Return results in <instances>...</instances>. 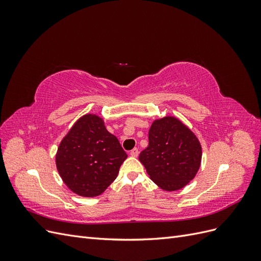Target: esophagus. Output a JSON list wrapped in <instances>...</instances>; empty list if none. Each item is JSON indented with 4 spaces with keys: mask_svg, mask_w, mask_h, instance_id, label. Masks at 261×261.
I'll list each match as a JSON object with an SVG mask.
<instances>
[{
    "mask_svg": "<svg viewBox=\"0 0 261 261\" xmlns=\"http://www.w3.org/2000/svg\"><path fill=\"white\" fill-rule=\"evenodd\" d=\"M130 155L132 156H138V154H139V151H138V149L137 148H134V149H132L130 150Z\"/></svg>",
    "mask_w": 261,
    "mask_h": 261,
    "instance_id": "esophagus-1",
    "label": "esophagus"
}]
</instances>
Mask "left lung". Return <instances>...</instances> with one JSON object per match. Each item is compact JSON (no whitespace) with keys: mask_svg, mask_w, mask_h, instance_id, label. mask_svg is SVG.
<instances>
[{"mask_svg":"<svg viewBox=\"0 0 261 261\" xmlns=\"http://www.w3.org/2000/svg\"><path fill=\"white\" fill-rule=\"evenodd\" d=\"M139 161L164 191H177L191 181L201 161V146L194 133L177 118L155 120L149 129V145Z\"/></svg>","mask_w":261,"mask_h":261,"instance_id":"obj_1","label":"left lung"}]
</instances>
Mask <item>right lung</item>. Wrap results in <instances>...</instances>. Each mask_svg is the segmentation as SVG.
<instances>
[{
	"mask_svg": "<svg viewBox=\"0 0 261 261\" xmlns=\"http://www.w3.org/2000/svg\"><path fill=\"white\" fill-rule=\"evenodd\" d=\"M126 158L120 141L107 130L102 118L87 114L63 138L55 161L70 191L94 197L112 184Z\"/></svg>",
	"mask_w": 261,
	"mask_h": 261,
	"instance_id": "add662e5",
	"label": "right lung"
}]
</instances>
